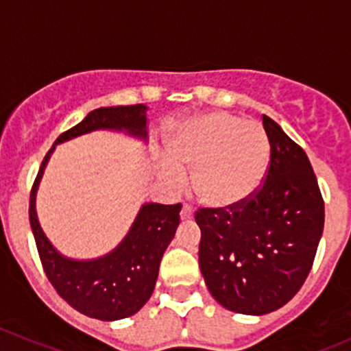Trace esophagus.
<instances>
[{
    "instance_id": "1",
    "label": "esophagus",
    "mask_w": 351,
    "mask_h": 351,
    "mask_svg": "<svg viewBox=\"0 0 351 351\" xmlns=\"http://www.w3.org/2000/svg\"><path fill=\"white\" fill-rule=\"evenodd\" d=\"M180 217H182V221H190V219H193V210L190 205H183L182 212H180Z\"/></svg>"
}]
</instances>
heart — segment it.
<instances>
[{
  "label": "heart",
  "mask_w": 351,
  "mask_h": 351,
  "mask_svg": "<svg viewBox=\"0 0 351 351\" xmlns=\"http://www.w3.org/2000/svg\"><path fill=\"white\" fill-rule=\"evenodd\" d=\"M161 175L169 185L183 182L192 168L193 192L217 208L238 207L260 190L270 162V141L263 127L228 112L180 123L166 143Z\"/></svg>",
  "instance_id": "b5f03b06"
}]
</instances>
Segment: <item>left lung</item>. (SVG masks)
I'll return each instance as SVG.
<instances>
[{"label": "left lung", "instance_id": "8db88e82", "mask_svg": "<svg viewBox=\"0 0 351 351\" xmlns=\"http://www.w3.org/2000/svg\"><path fill=\"white\" fill-rule=\"evenodd\" d=\"M270 141L265 183L231 208H198V261L226 309L261 316L285 306L306 282L324 228V202L309 158L263 115Z\"/></svg>", "mask_w": 351, "mask_h": 351}]
</instances>
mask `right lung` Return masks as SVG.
I'll return each mask as SVG.
<instances>
[{"instance_id":"add662e5","label":"right lung","mask_w":351,"mask_h":351,"mask_svg":"<svg viewBox=\"0 0 351 351\" xmlns=\"http://www.w3.org/2000/svg\"><path fill=\"white\" fill-rule=\"evenodd\" d=\"M147 107H101L88 113L77 125L58 137L42 161L30 193L32 232L49 282L59 295L88 317L117 321L136 314L153 293L161 258L175 238L182 204H144L125 238L115 250L93 260H74L59 253L44 234L35 210V197L42 175L58 144L93 130L125 132L147 141Z\"/></svg>"}]
</instances>
